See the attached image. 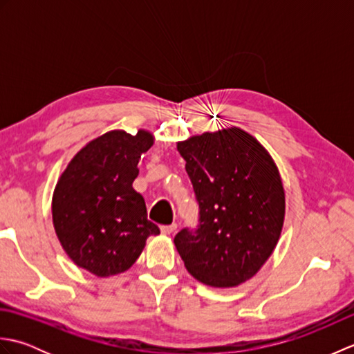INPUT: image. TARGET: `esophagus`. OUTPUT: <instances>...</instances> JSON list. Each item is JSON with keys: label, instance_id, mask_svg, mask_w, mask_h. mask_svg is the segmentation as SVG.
I'll return each instance as SVG.
<instances>
[{"label": "esophagus", "instance_id": "1", "mask_svg": "<svg viewBox=\"0 0 354 354\" xmlns=\"http://www.w3.org/2000/svg\"><path fill=\"white\" fill-rule=\"evenodd\" d=\"M176 230H178V225H176V223L162 225V227H161V232H162V234H167V236L173 234V232H176Z\"/></svg>", "mask_w": 354, "mask_h": 354}]
</instances>
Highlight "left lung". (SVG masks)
Returning <instances> with one entry per match:
<instances>
[{
	"label": "left lung",
	"instance_id": "1",
	"mask_svg": "<svg viewBox=\"0 0 354 354\" xmlns=\"http://www.w3.org/2000/svg\"><path fill=\"white\" fill-rule=\"evenodd\" d=\"M199 205L196 228L175 246L187 270L232 288L257 274L280 239L284 190L272 158L250 133L230 127L178 142Z\"/></svg>",
	"mask_w": 354,
	"mask_h": 354
}]
</instances>
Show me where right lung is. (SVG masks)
Returning a JSON list of instances; mask_svg holds the SVG:
<instances>
[{"label":"right lung","instance_id":"add662e5","mask_svg":"<svg viewBox=\"0 0 354 354\" xmlns=\"http://www.w3.org/2000/svg\"><path fill=\"white\" fill-rule=\"evenodd\" d=\"M153 145L146 131H112L73 158L53 194V225L68 257L97 277L129 269L149 236L145 198L133 190L141 155Z\"/></svg>","mask_w":354,"mask_h":354}]
</instances>
